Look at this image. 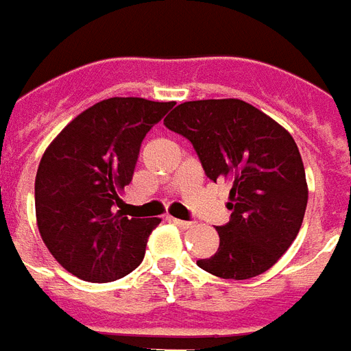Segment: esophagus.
<instances>
[{"label": "esophagus", "mask_w": 351, "mask_h": 351, "mask_svg": "<svg viewBox=\"0 0 351 351\" xmlns=\"http://www.w3.org/2000/svg\"><path fill=\"white\" fill-rule=\"evenodd\" d=\"M172 222L178 226L179 230H189L193 226V222L191 221H181V219H172Z\"/></svg>", "instance_id": "34e87169"}]
</instances>
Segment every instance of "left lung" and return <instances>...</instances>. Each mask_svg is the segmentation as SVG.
I'll list each match as a JSON object with an SVG mask.
<instances>
[{
    "mask_svg": "<svg viewBox=\"0 0 351 351\" xmlns=\"http://www.w3.org/2000/svg\"><path fill=\"white\" fill-rule=\"evenodd\" d=\"M165 125L193 144L207 178L232 181V215L217 228L219 250L198 265L234 280L265 273L298 237L308 200L305 166L290 132L239 99L183 102Z\"/></svg>",
    "mask_w": 351,
    "mask_h": 351,
    "instance_id": "left-lung-1",
    "label": "left lung"
}]
</instances>
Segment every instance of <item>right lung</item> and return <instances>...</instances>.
<instances>
[{"label":"right lung","mask_w":351,"mask_h":351,"mask_svg":"<svg viewBox=\"0 0 351 351\" xmlns=\"http://www.w3.org/2000/svg\"><path fill=\"white\" fill-rule=\"evenodd\" d=\"M173 102L112 97L84 110L46 147L35 178L40 237L63 269L88 282H112L142 263L160 219L117 209L140 145Z\"/></svg>","instance_id":"obj_1"}]
</instances>
